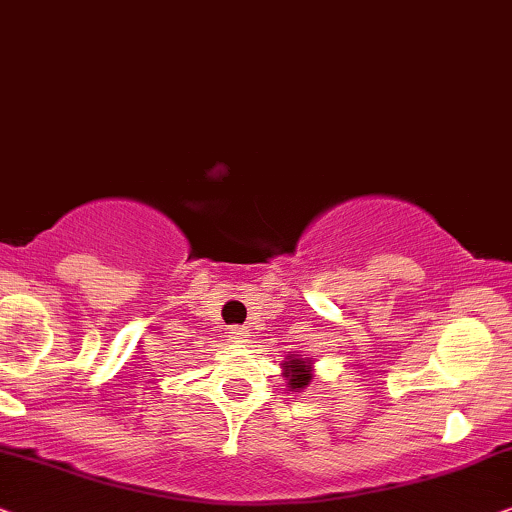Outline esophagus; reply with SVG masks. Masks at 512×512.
<instances>
[{
	"mask_svg": "<svg viewBox=\"0 0 512 512\" xmlns=\"http://www.w3.org/2000/svg\"><path fill=\"white\" fill-rule=\"evenodd\" d=\"M229 339H231V342H236V344H245L250 339V330H248V327H231Z\"/></svg>",
	"mask_w": 512,
	"mask_h": 512,
	"instance_id": "obj_1",
	"label": "esophagus"
}]
</instances>
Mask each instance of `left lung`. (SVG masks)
<instances>
[{"label":"left lung","instance_id":"left-lung-1","mask_svg":"<svg viewBox=\"0 0 512 512\" xmlns=\"http://www.w3.org/2000/svg\"><path fill=\"white\" fill-rule=\"evenodd\" d=\"M281 367H283L285 386H288L290 391L302 393L304 388L313 381V363L309 358L299 356V353H288Z\"/></svg>","mask_w":512,"mask_h":512}]
</instances>
